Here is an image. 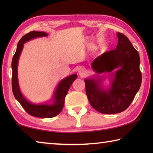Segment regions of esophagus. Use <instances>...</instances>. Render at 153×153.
I'll use <instances>...</instances> for the list:
<instances>
[{
  "mask_svg": "<svg viewBox=\"0 0 153 153\" xmlns=\"http://www.w3.org/2000/svg\"><path fill=\"white\" fill-rule=\"evenodd\" d=\"M77 72H78V74L80 76H84L85 74H86V70L83 68V67H79V68L78 69V71H77Z\"/></svg>",
  "mask_w": 153,
  "mask_h": 153,
  "instance_id": "1",
  "label": "esophagus"
}]
</instances>
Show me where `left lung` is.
<instances>
[{"label": "left lung", "instance_id": "obj_1", "mask_svg": "<svg viewBox=\"0 0 153 153\" xmlns=\"http://www.w3.org/2000/svg\"><path fill=\"white\" fill-rule=\"evenodd\" d=\"M118 44L115 50L106 52L92 62L91 67L97 74L84 79L86 92L92 107L103 114H115L127 109L142 82L140 56L130 41L117 32ZM108 78L110 86L103 81Z\"/></svg>", "mask_w": 153, "mask_h": 153}]
</instances>
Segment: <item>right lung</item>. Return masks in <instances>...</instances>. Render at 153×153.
<instances>
[{"instance_id": "1", "label": "right lung", "mask_w": 153, "mask_h": 153, "mask_svg": "<svg viewBox=\"0 0 153 153\" xmlns=\"http://www.w3.org/2000/svg\"><path fill=\"white\" fill-rule=\"evenodd\" d=\"M48 34L44 32L32 31L21 38L17 46V50L12 59V90L15 98L19 102L23 108L30 115L40 118H51L55 117L61 113L64 106L65 98L69 88L77 77V74H72L59 82L51 98L44 103H33L26 98L21 92L19 81H18L17 67L18 62L24 45L29 41L36 38L46 37Z\"/></svg>"}]
</instances>
